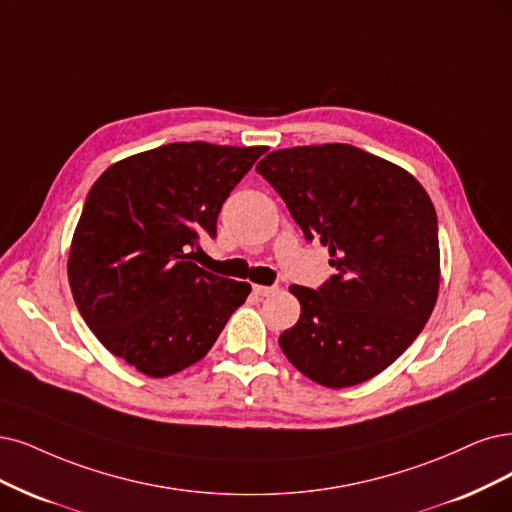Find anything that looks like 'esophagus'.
<instances>
[{"instance_id":"1","label":"esophagus","mask_w":512,"mask_h":512,"mask_svg":"<svg viewBox=\"0 0 512 512\" xmlns=\"http://www.w3.org/2000/svg\"><path fill=\"white\" fill-rule=\"evenodd\" d=\"M253 291L261 297H270L274 293H278V287H266V285H253Z\"/></svg>"}]
</instances>
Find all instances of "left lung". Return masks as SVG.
<instances>
[{
  "label": "left lung",
  "instance_id": "obj_1",
  "mask_svg": "<svg viewBox=\"0 0 512 512\" xmlns=\"http://www.w3.org/2000/svg\"><path fill=\"white\" fill-rule=\"evenodd\" d=\"M308 240L329 246L318 291L291 285L297 323L278 337L291 365L327 388L363 384L420 335L441 282L437 213L405 168L346 145L278 149L257 164Z\"/></svg>",
  "mask_w": 512,
  "mask_h": 512
}]
</instances>
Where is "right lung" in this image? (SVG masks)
Returning <instances> with one entry per match:
<instances>
[{
	"label": "right lung",
	"mask_w": 512,
	"mask_h": 512,
	"mask_svg": "<svg viewBox=\"0 0 512 512\" xmlns=\"http://www.w3.org/2000/svg\"><path fill=\"white\" fill-rule=\"evenodd\" d=\"M268 147L168 143L111 164L90 187L67 274L99 342L147 377H168L213 348L249 282L194 263L200 238Z\"/></svg>",
	"instance_id": "1"
}]
</instances>
